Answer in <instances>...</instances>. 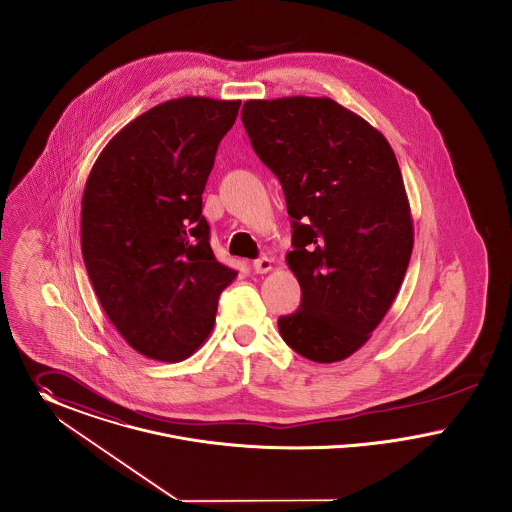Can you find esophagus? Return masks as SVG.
<instances>
[{
  "mask_svg": "<svg viewBox=\"0 0 512 512\" xmlns=\"http://www.w3.org/2000/svg\"><path fill=\"white\" fill-rule=\"evenodd\" d=\"M252 268H254L256 273H268V271H271V268H273V264H271V260H269L268 256H262V258L254 260Z\"/></svg>",
  "mask_w": 512,
  "mask_h": 512,
  "instance_id": "1",
  "label": "esophagus"
}]
</instances>
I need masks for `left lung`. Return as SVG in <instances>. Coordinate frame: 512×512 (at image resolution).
Instances as JSON below:
<instances>
[{
	"label": "left lung",
	"instance_id": "obj_1",
	"mask_svg": "<svg viewBox=\"0 0 512 512\" xmlns=\"http://www.w3.org/2000/svg\"><path fill=\"white\" fill-rule=\"evenodd\" d=\"M244 129L279 179L293 217L287 264L302 300L283 341L331 364L360 349L401 289L414 227L385 136L331 98L244 102Z\"/></svg>",
	"mask_w": 512,
	"mask_h": 512
}]
</instances>
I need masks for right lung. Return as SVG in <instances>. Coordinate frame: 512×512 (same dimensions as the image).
<instances>
[{
    "mask_svg": "<svg viewBox=\"0 0 512 512\" xmlns=\"http://www.w3.org/2000/svg\"><path fill=\"white\" fill-rule=\"evenodd\" d=\"M239 100L185 96L108 142L82 194L84 266L109 322L140 354L179 362L210 335L221 291L202 192Z\"/></svg>",
    "mask_w": 512,
    "mask_h": 512,
    "instance_id": "obj_1",
    "label": "right lung"
}]
</instances>
